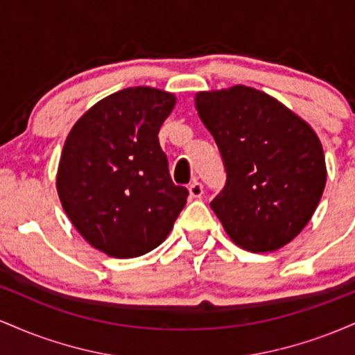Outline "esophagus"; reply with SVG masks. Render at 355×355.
Listing matches in <instances>:
<instances>
[{
  "instance_id": "34e87169",
  "label": "esophagus",
  "mask_w": 355,
  "mask_h": 355,
  "mask_svg": "<svg viewBox=\"0 0 355 355\" xmlns=\"http://www.w3.org/2000/svg\"><path fill=\"white\" fill-rule=\"evenodd\" d=\"M189 190H190V195L193 198H200L202 195H203V185L198 180L191 182L190 187H189Z\"/></svg>"
}]
</instances>
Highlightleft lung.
Here are the masks:
<instances>
[{
    "label": "left lung",
    "mask_w": 355,
    "mask_h": 355,
    "mask_svg": "<svg viewBox=\"0 0 355 355\" xmlns=\"http://www.w3.org/2000/svg\"><path fill=\"white\" fill-rule=\"evenodd\" d=\"M195 107L225 165V187L210 202L223 229L255 254L287 245L324 193L319 137L279 100L243 85L197 93Z\"/></svg>",
    "instance_id": "8db88e82"
}]
</instances>
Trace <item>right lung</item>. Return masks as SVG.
Returning <instances> with one entry per match:
<instances>
[{
    "label": "right lung",
    "mask_w": 355,
    "mask_h": 355,
    "mask_svg": "<svg viewBox=\"0 0 355 355\" xmlns=\"http://www.w3.org/2000/svg\"><path fill=\"white\" fill-rule=\"evenodd\" d=\"M175 95L125 88L73 125L61 152L56 190L89 245L115 259L153 250L168 237L189 197L175 185L158 132Z\"/></svg>",
    "instance_id": "add662e5"
}]
</instances>
